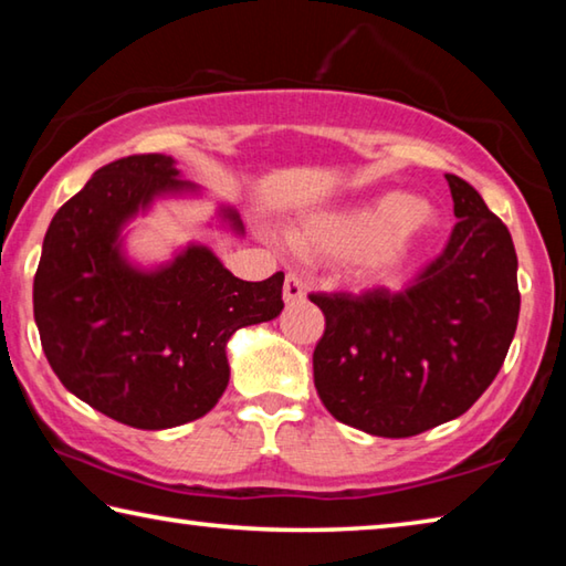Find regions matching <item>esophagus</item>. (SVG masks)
I'll use <instances>...</instances> for the list:
<instances>
[{
  "label": "esophagus",
  "instance_id": "obj_1",
  "mask_svg": "<svg viewBox=\"0 0 566 566\" xmlns=\"http://www.w3.org/2000/svg\"><path fill=\"white\" fill-rule=\"evenodd\" d=\"M304 300V284L296 274H286L284 280V302L286 304H294V302H302Z\"/></svg>",
  "mask_w": 566,
  "mask_h": 566
}]
</instances>
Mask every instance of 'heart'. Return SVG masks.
Segmentation results:
<instances>
[{"label":"heart","mask_w":566,"mask_h":566,"mask_svg":"<svg viewBox=\"0 0 566 566\" xmlns=\"http://www.w3.org/2000/svg\"><path fill=\"white\" fill-rule=\"evenodd\" d=\"M437 229L432 205L387 191L364 205L304 219L292 229L290 242L306 260H349L357 282L385 286L399 280L419 244Z\"/></svg>","instance_id":"b5f03b06"}]
</instances>
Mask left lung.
Instances as JSON below:
<instances>
[{
  "label": "left lung",
  "instance_id": "1",
  "mask_svg": "<svg viewBox=\"0 0 566 566\" xmlns=\"http://www.w3.org/2000/svg\"><path fill=\"white\" fill-rule=\"evenodd\" d=\"M459 222L405 292L310 294L324 314L314 387L334 419L375 437H415L474 405L502 369L520 319L510 229L447 175Z\"/></svg>",
  "mask_w": 566,
  "mask_h": 566
}]
</instances>
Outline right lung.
Here are the masks:
<instances>
[{"label": "right lung", "instance_id": "obj_1", "mask_svg": "<svg viewBox=\"0 0 566 566\" xmlns=\"http://www.w3.org/2000/svg\"><path fill=\"white\" fill-rule=\"evenodd\" d=\"M197 191L175 159L132 155L97 169L44 234L34 322L46 361L74 397L134 429L205 417L229 381L227 342L284 310V274L244 282L212 249L189 244L169 264L139 270L122 229L157 197ZM237 234L234 209H219Z\"/></svg>", "mask_w": 566, "mask_h": 566}]
</instances>
